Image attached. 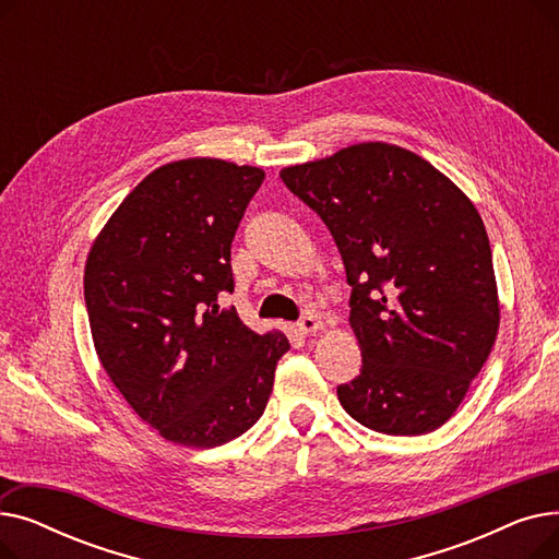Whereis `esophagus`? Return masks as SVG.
<instances>
[{"mask_svg": "<svg viewBox=\"0 0 559 559\" xmlns=\"http://www.w3.org/2000/svg\"><path fill=\"white\" fill-rule=\"evenodd\" d=\"M321 319L317 317V314H306V317H301V321H299V331L304 333V335H312V333H317V331H321Z\"/></svg>", "mask_w": 559, "mask_h": 559, "instance_id": "34e87169", "label": "esophagus"}]
</instances>
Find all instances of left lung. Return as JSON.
<instances>
[{
    "mask_svg": "<svg viewBox=\"0 0 559 559\" xmlns=\"http://www.w3.org/2000/svg\"><path fill=\"white\" fill-rule=\"evenodd\" d=\"M281 179L329 226L350 285L362 369L337 388L342 407L385 435L447 424L501 321L476 205L428 160L385 142L285 167Z\"/></svg>",
    "mask_w": 559,
    "mask_h": 559,
    "instance_id": "8db88e82",
    "label": "left lung"
}]
</instances>
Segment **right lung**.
<instances>
[{
  "label": "right lung",
  "mask_w": 559,
  "mask_h": 559,
  "mask_svg": "<svg viewBox=\"0 0 559 559\" xmlns=\"http://www.w3.org/2000/svg\"><path fill=\"white\" fill-rule=\"evenodd\" d=\"M264 171L219 158L154 169L112 213L85 262L97 356L135 415L174 444L213 449L267 407L283 333L235 308L230 242Z\"/></svg>",
  "instance_id": "add662e5"
}]
</instances>
